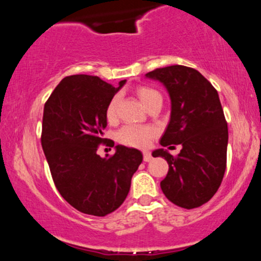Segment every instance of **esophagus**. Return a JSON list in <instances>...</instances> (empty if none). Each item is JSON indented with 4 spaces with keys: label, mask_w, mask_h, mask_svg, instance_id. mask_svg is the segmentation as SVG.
I'll use <instances>...</instances> for the list:
<instances>
[{
    "label": "esophagus",
    "mask_w": 261,
    "mask_h": 261,
    "mask_svg": "<svg viewBox=\"0 0 261 261\" xmlns=\"http://www.w3.org/2000/svg\"><path fill=\"white\" fill-rule=\"evenodd\" d=\"M152 160V154L149 151H143V161L149 162Z\"/></svg>",
    "instance_id": "esophagus-1"
}]
</instances>
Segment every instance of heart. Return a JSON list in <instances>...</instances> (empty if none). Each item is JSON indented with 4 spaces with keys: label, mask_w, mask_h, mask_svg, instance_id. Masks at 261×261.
Here are the masks:
<instances>
[{
    "label": "heart",
    "mask_w": 261,
    "mask_h": 261,
    "mask_svg": "<svg viewBox=\"0 0 261 261\" xmlns=\"http://www.w3.org/2000/svg\"><path fill=\"white\" fill-rule=\"evenodd\" d=\"M137 95H139L141 103L143 106L151 101L154 97L160 95V93L154 89L149 88V87H140L137 89ZM119 103V97L115 95V97L112 98V100L108 104L106 115L108 120H114L116 115V107H118ZM155 130L154 128L149 126H136V125H128V126L122 127L120 131L118 133V140L119 142L124 143L126 146H131V147H139L143 148L147 147L151 142L152 137L154 136Z\"/></svg>",
    "instance_id": "obj_1"
}]
</instances>
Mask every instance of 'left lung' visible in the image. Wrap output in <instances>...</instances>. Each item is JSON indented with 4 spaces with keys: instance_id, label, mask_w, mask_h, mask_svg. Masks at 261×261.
<instances>
[{
    "instance_id": "1",
    "label": "left lung",
    "mask_w": 261,
    "mask_h": 261,
    "mask_svg": "<svg viewBox=\"0 0 261 261\" xmlns=\"http://www.w3.org/2000/svg\"><path fill=\"white\" fill-rule=\"evenodd\" d=\"M146 77L161 82L170 98V119L161 145L181 146L176 157L164 148L152 152L169 166L162 191L176 206L199 207L216 194L226 170L228 127L218 93L199 71L187 66L157 68Z\"/></svg>"
}]
</instances>
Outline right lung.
<instances>
[{
  "label": "right lung",
  "mask_w": 261,
  "mask_h": 261,
  "mask_svg": "<svg viewBox=\"0 0 261 261\" xmlns=\"http://www.w3.org/2000/svg\"><path fill=\"white\" fill-rule=\"evenodd\" d=\"M125 83L114 87L97 76L73 74L65 77L45 103L41 146L54 182L83 214L106 216L120 207L142 162L141 151L121 145L109 158L97 154L104 142L107 107Z\"/></svg>",
  "instance_id": "obj_1"
}]
</instances>
